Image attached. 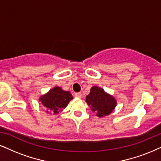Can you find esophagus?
Masks as SVG:
<instances>
[{
	"mask_svg": "<svg viewBox=\"0 0 161 161\" xmlns=\"http://www.w3.org/2000/svg\"><path fill=\"white\" fill-rule=\"evenodd\" d=\"M75 96L76 97V98H81V97H82V94H81L80 92H77L75 94Z\"/></svg>",
	"mask_w": 161,
	"mask_h": 161,
	"instance_id": "esophagus-1",
	"label": "esophagus"
}]
</instances>
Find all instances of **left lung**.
<instances>
[{
    "label": "left lung",
    "mask_w": 161,
    "mask_h": 161,
    "mask_svg": "<svg viewBox=\"0 0 161 161\" xmlns=\"http://www.w3.org/2000/svg\"><path fill=\"white\" fill-rule=\"evenodd\" d=\"M86 102L98 117L110 114L116 106V101L114 97L97 86L90 89V94L86 97Z\"/></svg>",
    "instance_id": "obj_1"
}]
</instances>
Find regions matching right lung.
<instances>
[{"label": "right lung", "mask_w": 161, "mask_h": 161, "mask_svg": "<svg viewBox=\"0 0 161 161\" xmlns=\"http://www.w3.org/2000/svg\"><path fill=\"white\" fill-rule=\"evenodd\" d=\"M72 99L73 97L69 91H64L60 87L55 86L46 94L42 96L39 98V102L48 110L47 113L52 112L53 114H57L66 108Z\"/></svg>", "instance_id": "right-lung-1"}]
</instances>
